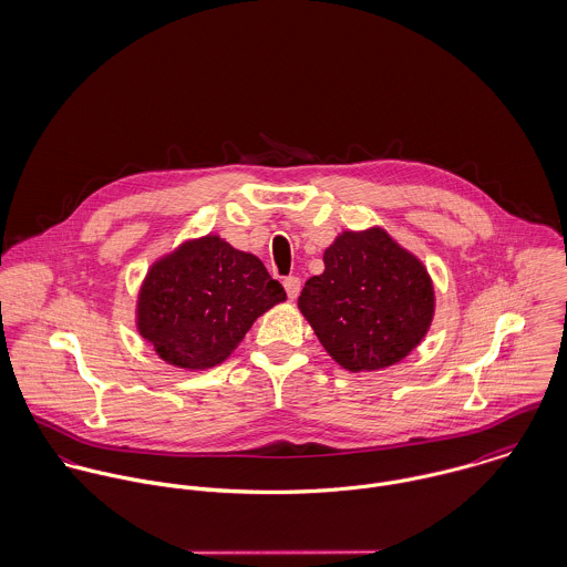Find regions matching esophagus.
Instances as JSON below:
<instances>
[{
	"label": "esophagus",
	"mask_w": 567,
	"mask_h": 567,
	"mask_svg": "<svg viewBox=\"0 0 567 567\" xmlns=\"http://www.w3.org/2000/svg\"><path fill=\"white\" fill-rule=\"evenodd\" d=\"M284 288H286L290 299H297L299 292H301V279L299 277H286L284 279Z\"/></svg>",
	"instance_id": "esophagus-1"
}]
</instances>
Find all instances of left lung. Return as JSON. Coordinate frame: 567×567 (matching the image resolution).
Instances as JSON below:
<instances>
[{
  "label": "left lung",
  "mask_w": 567,
  "mask_h": 567,
  "mask_svg": "<svg viewBox=\"0 0 567 567\" xmlns=\"http://www.w3.org/2000/svg\"><path fill=\"white\" fill-rule=\"evenodd\" d=\"M323 261V275L306 281L299 310L324 351L351 373L404 360L434 317L425 266L380 227L342 231Z\"/></svg>",
  "instance_id": "obj_1"
}]
</instances>
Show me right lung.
<instances>
[{
    "label": "right lung",
    "instance_id": "1",
    "mask_svg": "<svg viewBox=\"0 0 567 567\" xmlns=\"http://www.w3.org/2000/svg\"><path fill=\"white\" fill-rule=\"evenodd\" d=\"M281 301L284 286L255 255L205 236L151 266L137 299V329L167 364L212 369Z\"/></svg>",
    "mask_w": 567,
    "mask_h": 567
}]
</instances>
